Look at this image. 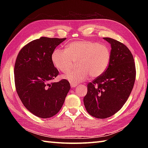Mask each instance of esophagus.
I'll return each instance as SVG.
<instances>
[{"label": "esophagus", "mask_w": 148, "mask_h": 148, "mask_svg": "<svg viewBox=\"0 0 148 148\" xmlns=\"http://www.w3.org/2000/svg\"><path fill=\"white\" fill-rule=\"evenodd\" d=\"M77 84H74V83H71V87H72V88H75V87H76V86H77Z\"/></svg>", "instance_id": "34e87169"}]
</instances>
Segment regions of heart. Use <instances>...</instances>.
I'll return each instance as SVG.
<instances>
[{"mask_svg":"<svg viewBox=\"0 0 148 148\" xmlns=\"http://www.w3.org/2000/svg\"><path fill=\"white\" fill-rule=\"evenodd\" d=\"M110 58L111 53L108 46L90 40L71 42L65 49H55L51 55L53 65L64 73L73 66L74 62H77L79 69L69 71L63 77L74 84L86 80L89 75L92 78L101 76L108 69Z\"/></svg>","mask_w":148,"mask_h":148,"instance_id":"heart-1","label":"heart"}]
</instances>
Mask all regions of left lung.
<instances>
[{
    "label": "left lung",
    "instance_id": "obj_1",
    "mask_svg": "<svg viewBox=\"0 0 148 148\" xmlns=\"http://www.w3.org/2000/svg\"><path fill=\"white\" fill-rule=\"evenodd\" d=\"M111 58L106 72L88 84L83 102L87 112L104 119L121 109L130 96L136 79V66L130 51L123 44L109 37Z\"/></svg>",
    "mask_w": 148,
    "mask_h": 148
}]
</instances>
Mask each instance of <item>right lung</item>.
<instances>
[{
  "instance_id": "obj_1",
  "label": "right lung",
  "mask_w": 148,
  "mask_h": 148,
  "mask_svg": "<svg viewBox=\"0 0 148 148\" xmlns=\"http://www.w3.org/2000/svg\"><path fill=\"white\" fill-rule=\"evenodd\" d=\"M66 38L42 37L25 46L14 65V81L18 95L27 110L41 118L59 112L71 86L66 79L51 81L58 75L51 55Z\"/></svg>"
}]
</instances>
